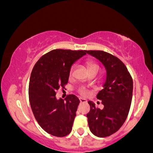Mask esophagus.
Returning <instances> with one entry per match:
<instances>
[{"label":"esophagus","mask_w":153,"mask_h":153,"mask_svg":"<svg viewBox=\"0 0 153 153\" xmlns=\"http://www.w3.org/2000/svg\"><path fill=\"white\" fill-rule=\"evenodd\" d=\"M79 100H80V103H85L87 101L85 99H82V98H79Z\"/></svg>","instance_id":"1"}]
</instances>
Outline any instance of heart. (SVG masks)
<instances>
[{"label": "heart", "mask_w": 153, "mask_h": 153, "mask_svg": "<svg viewBox=\"0 0 153 153\" xmlns=\"http://www.w3.org/2000/svg\"><path fill=\"white\" fill-rule=\"evenodd\" d=\"M87 66H88V68L89 71H94V70H99V66L96 63H95L94 62H91V61L87 62ZM73 73V67H72L71 71H70V73H69L70 77H72ZM78 92L82 96H86L88 95V91L87 89L83 86H81V87L79 88L78 89Z\"/></svg>", "instance_id": "obj_1"}]
</instances>
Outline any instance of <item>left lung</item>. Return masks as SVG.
Masks as SVG:
<instances>
[{
	"label": "left lung",
	"mask_w": 153,
	"mask_h": 153,
	"mask_svg": "<svg viewBox=\"0 0 153 153\" xmlns=\"http://www.w3.org/2000/svg\"><path fill=\"white\" fill-rule=\"evenodd\" d=\"M85 52L101 62L106 71L103 88L96 96L104 107L100 109L89 101L91 110L86 115L91 132L105 137L118 131L127 119L132 99L133 80L127 67L118 57L101 50Z\"/></svg>",
	"instance_id": "left-lung-1"
}]
</instances>
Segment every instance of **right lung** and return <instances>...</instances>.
<instances>
[{"label":"right lung","instance_id":"obj_1","mask_svg":"<svg viewBox=\"0 0 153 153\" xmlns=\"http://www.w3.org/2000/svg\"><path fill=\"white\" fill-rule=\"evenodd\" d=\"M85 54V50H52L39 59L31 72L29 86L31 110L40 127L53 136L65 137L72 131L80 101L73 94L65 101L57 99L56 92L65 88L72 65Z\"/></svg>","mask_w":153,"mask_h":153}]
</instances>
